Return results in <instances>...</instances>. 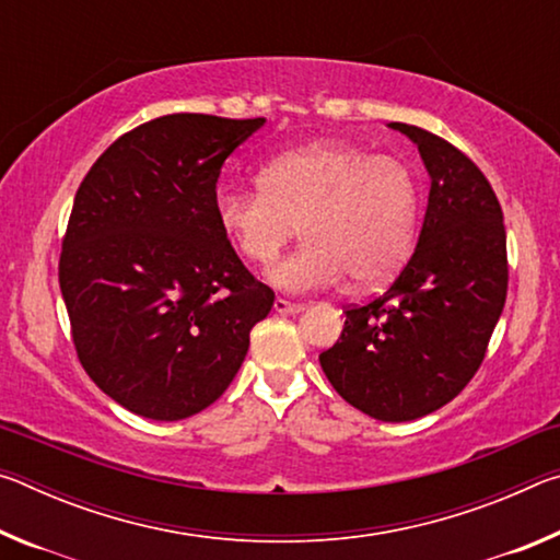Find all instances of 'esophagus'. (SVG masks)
<instances>
[{"label":"esophagus","instance_id":"esophagus-1","mask_svg":"<svg viewBox=\"0 0 560 560\" xmlns=\"http://www.w3.org/2000/svg\"><path fill=\"white\" fill-rule=\"evenodd\" d=\"M301 308H303L301 303H291V301H287V299H277V301H273V311H277V314H281V316L299 314Z\"/></svg>","mask_w":560,"mask_h":560}]
</instances>
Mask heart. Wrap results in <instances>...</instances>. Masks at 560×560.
<instances>
[{"mask_svg":"<svg viewBox=\"0 0 560 560\" xmlns=\"http://www.w3.org/2000/svg\"><path fill=\"white\" fill-rule=\"evenodd\" d=\"M420 207V183L402 160L318 140L264 163L254 192L222 189L214 214L234 249L259 269L279 261L299 226L306 242L271 281L301 293L336 287L346 273L358 287L395 277L415 249Z\"/></svg>","mask_w":560,"mask_h":560,"instance_id":"obj_1","label":"heart"}]
</instances>
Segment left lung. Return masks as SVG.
<instances>
[{
    "label": "left lung",
    "instance_id": "8db88e82",
    "mask_svg": "<svg viewBox=\"0 0 560 560\" xmlns=\"http://www.w3.org/2000/svg\"><path fill=\"white\" fill-rule=\"evenodd\" d=\"M420 150L430 200L410 261L383 296L346 308L343 334L318 355L346 402L407 422L454 400L485 360L504 311V214L485 173L447 140L390 122Z\"/></svg>",
    "mask_w": 560,
    "mask_h": 560
}]
</instances>
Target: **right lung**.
Instances as JSON below:
<instances>
[{
	"instance_id": "add662e5",
	"label": "right lung",
	"mask_w": 560,
	"mask_h": 560,
	"mask_svg": "<svg viewBox=\"0 0 560 560\" xmlns=\"http://www.w3.org/2000/svg\"><path fill=\"white\" fill-rule=\"evenodd\" d=\"M261 126L205 113L148 120L75 192L59 259L75 353L103 393L148 420L210 407L273 306L214 214L224 160Z\"/></svg>"
}]
</instances>
